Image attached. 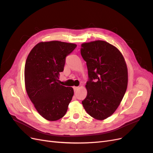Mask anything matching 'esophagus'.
I'll return each mask as SVG.
<instances>
[{
    "mask_svg": "<svg viewBox=\"0 0 153 153\" xmlns=\"http://www.w3.org/2000/svg\"><path fill=\"white\" fill-rule=\"evenodd\" d=\"M78 88H79V87H73V89H74V91H76L78 89Z\"/></svg>",
    "mask_w": 153,
    "mask_h": 153,
    "instance_id": "esophagus-1",
    "label": "esophagus"
}]
</instances>
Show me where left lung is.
<instances>
[{"instance_id":"left-lung-1","label":"left lung","mask_w":153,"mask_h":153,"mask_svg":"<svg viewBox=\"0 0 153 153\" xmlns=\"http://www.w3.org/2000/svg\"><path fill=\"white\" fill-rule=\"evenodd\" d=\"M81 47L89 76L87 94L82 103L91 117L103 120L114 113L126 91V64L121 52L105 41L84 43Z\"/></svg>"}]
</instances>
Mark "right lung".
Listing matches in <instances>:
<instances>
[{
	"instance_id": "1",
	"label": "right lung",
	"mask_w": 153,
	"mask_h": 153,
	"mask_svg": "<svg viewBox=\"0 0 153 153\" xmlns=\"http://www.w3.org/2000/svg\"><path fill=\"white\" fill-rule=\"evenodd\" d=\"M76 44L52 41L40 42L32 49L25 65L27 93L36 110L45 119L54 121L66 114L73 89L60 84L67 55Z\"/></svg>"
}]
</instances>
